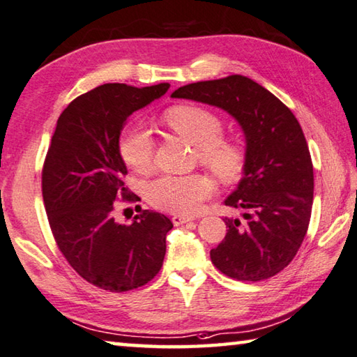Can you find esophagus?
I'll return each instance as SVG.
<instances>
[{
  "mask_svg": "<svg viewBox=\"0 0 357 357\" xmlns=\"http://www.w3.org/2000/svg\"><path fill=\"white\" fill-rule=\"evenodd\" d=\"M192 220H195V218H192V216H185V215H174L172 216L174 226H182V224H186V222H190Z\"/></svg>",
  "mask_w": 357,
  "mask_h": 357,
  "instance_id": "esophagus-1",
  "label": "esophagus"
}]
</instances>
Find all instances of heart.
Segmentation results:
<instances>
[{
    "instance_id": "b5f03b06",
    "label": "heart",
    "mask_w": 357,
    "mask_h": 357,
    "mask_svg": "<svg viewBox=\"0 0 357 357\" xmlns=\"http://www.w3.org/2000/svg\"><path fill=\"white\" fill-rule=\"evenodd\" d=\"M165 122L196 147L199 161L218 178L232 182L240 177L245 167V152L236 142L221 137L222 122L213 112L201 106H175L166 111ZM119 152L125 165L135 172H147L153 162V139L149 130L141 125L125 130L119 139ZM211 191V180L202 174L161 175L146 185L144 195L155 208L191 213Z\"/></svg>"
}]
</instances>
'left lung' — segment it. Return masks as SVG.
Here are the masks:
<instances>
[{
    "label": "left lung",
    "mask_w": 357,
    "mask_h": 357,
    "mask_svg": "<svg viewBox=\"0 0 357 357\" xmlns=\"http://www.w3.org/2000/svg\"><path fill=\"white\" fill-rule=\"evenodd\" d=\"M171 97L227 111L246 137L245 175L224 201L245 210V221L224 218L229 230L210 251L211 261L222 274L245 282L276 276L301 248L314 202V166L298 119L243 75L186 84Z\"/></svg>",
    "instance_id": "8db88e82"
}]
</instances>
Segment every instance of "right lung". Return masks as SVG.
I'll use <instances>...</instances> for the list:
<instances>
[{
  "instance_id": "right-lung-1",
  "label": "right lung",
  "mask_w": 357,
  "mask_h": 357,
  "mask_svg": "<svg viewBox=\"0 0 357 357\" xmlns=\"http://www.w3.org/2000/svg\"><path fill=\"white\" fill-rule=\"evenodd\" d=\"M169 83H109L62 111L42 169V196L56 245L75 271L106 291H130L160 273L167 216L141 210L131 224L114 220L116 201L139 197L125 186L119 136L130 114L160 98Z\"/></svg>"
}]
</instances>
